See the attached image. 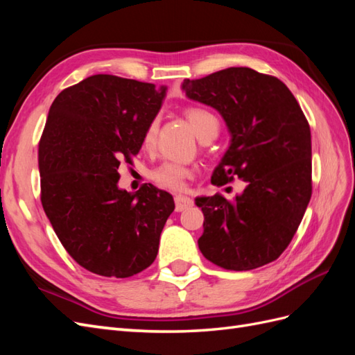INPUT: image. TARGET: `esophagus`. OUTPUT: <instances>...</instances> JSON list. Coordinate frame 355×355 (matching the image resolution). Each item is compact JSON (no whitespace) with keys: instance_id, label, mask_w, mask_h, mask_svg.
Returning a JSON list of instances; mask_svg holds the SVG:
<instances>
[{"instance_id":"34e87169","label":"esophagus","mask_w":355,"mask_h":355,"mask_svg":"<svg viewBox=\"0 0 355 355\" xmlns=\"http://www.w3.org/2000/svg\"><path fill=\"white\" fill-rule=\"evenodd\" d=\"M192 200L188 198V197H182V196H178L175 197V209L176 211H184L187 209H189L192 206Z\"/></svg>"}]
</instances>
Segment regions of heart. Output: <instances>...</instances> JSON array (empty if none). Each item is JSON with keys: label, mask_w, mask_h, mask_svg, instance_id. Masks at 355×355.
I'll return each mask as SVG.
<instances>
[{"label": "heart", "mask_w": 355, "mask_h": 355, "mask_svg": "<svg viewBox=\"0 0 355 355\" xmlns=\"http://www.w3.org/2000/svg\"><path fill=\"white\" fill-rule=\"evenodd\" d=\"M184 114L200 141H211V139L218 135L219 121L218 118L214 116V114L209 110L201 108V106H189ZM158 128L159 118L154 116L151 118V121L146 124L142 136V145L145 149L154 148ZM149 176H151V180L154 184H157L161 188H166L170 191H180L185 185V180L191 176V171L187 166L175 163V161H164V163L157 166Z\"/></svg>", "instance_id": "1"}]
</instances>
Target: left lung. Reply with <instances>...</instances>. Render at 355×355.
<instances>
[{
  "instance_id": "1",
  "label": "left lung",
  "mask_w": 355,
  "mask_h": 355,
  "mask_svg": "<svg viewBox=\"0 0 355 355\" xmlns=\"http://www.w3.org/2000/svg\"><path fill=\"white\" fill-rule=\"evenodd\" d=\"M189 99L218 110L231 145L211 184L247 182L241 196L196 200L204 214L198 247L206 259L230 271H249L280 257L313 194L311 130L287 85L250 68H227L185 80Z\"/></svg>"
}]
</instances>
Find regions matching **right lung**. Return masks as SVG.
Masks as SVG:
<instances>
[{
	"label": "right lung",
	"instance_id": "1",
	"mask_svg": "<svg viewBox=\"0 0 355 355\" xmlns=\"http://www.w3.org/2000/svg\"><path fill=\"white\" fill-rule=\"evenodd\" d=\"M166 89L98 73L62 90L38 144L41 204L62 245L84 270L127 278L158 253L175 210L168 192L151 184L118 189V167L132 163Z\"/></svg>",
	"mask_w": 355,
	"mask_h": 355
}]
</instances>
